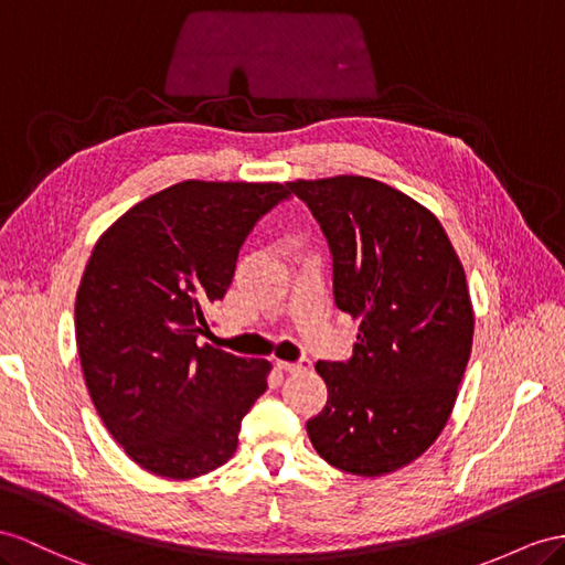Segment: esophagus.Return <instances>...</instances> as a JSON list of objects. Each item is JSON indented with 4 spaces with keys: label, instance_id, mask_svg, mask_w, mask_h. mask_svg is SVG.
Segmentation results:
<instances>
[{
    "label": "esophagus",
    "instance_id": "34e87169",
    "mask_svg": "<svg viewBox=\"0 0 565 565\" xmlns=\"http://www.w3.org/2000/svg\"><path fill=\"white\" fill-rule=\"evenodd\" d=\"M310 360L308 358H300L298 363H288V360H277V367L279 370H286V372H306L310 370Z\"/></svg>",
    "mask_w": 565,
    "mask_h": 565
}]
</instances>
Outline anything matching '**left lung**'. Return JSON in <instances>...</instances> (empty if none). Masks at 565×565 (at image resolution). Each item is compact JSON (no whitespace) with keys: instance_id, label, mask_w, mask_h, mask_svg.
<instances>
[{"instance_id":"1","label":"left lung","mask_w":565,"mask_h":565,"mask_svg":"<svg viewBox=\"0 0 565 565\" xmlns=\"http://www.w3.org/2000/svg\"><path fill=\"white\" fill-rule=\"evenodd\" d=\"M327 236L337 308L360 320L349 363H320L327 406L308 437L360 477L406 468L437 441L470 360L466 269L420 202L367 177L291 181Z\"/></svg>"}]
</instances>
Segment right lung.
I'll return each instance as SVG.
<instances>
[{
    "label": "right lung",
    "mask_w": 565,
    "mask_h": 565,
    "mask_svg": "<svg viewBox=\"0 0 565 565\" xmlns=\"http://www.w3.org/2000/svg\"><path fill=\"white\" fill-rule=\"evenodd\" d=\"M286 198L288 183L181 181L95 243L76 294L83 377L114 441L152 475L193 480L236 454L271 363L198 339L245 236Z\"/></svg>",
    "instance_id": "1"
}]
</instances>
